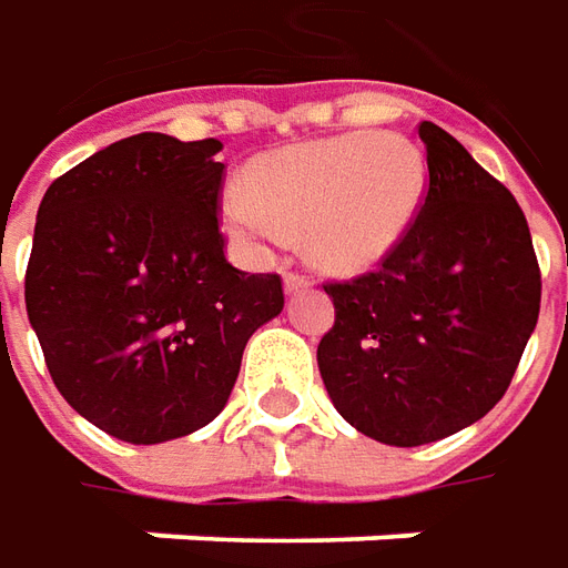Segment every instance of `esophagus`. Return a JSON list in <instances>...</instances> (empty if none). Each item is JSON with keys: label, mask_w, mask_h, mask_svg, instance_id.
Wrapping results in <instances>:
<instances>
[{"label": "esophagus", "mask_w": 568, "mask_h": 568, "mask_svg": "<svg viewBox=\"0 0 568 568\" xmlns=\"http://www.w3.org/2000/svg\"><path fill=\"white\" fill-rule=\"evenodd\" d=\"M283 283H285V292H298V288H307L311 285V276H304V273H285L283 276Z\"/></svg>", "instance_id": "1"}]
</instances>
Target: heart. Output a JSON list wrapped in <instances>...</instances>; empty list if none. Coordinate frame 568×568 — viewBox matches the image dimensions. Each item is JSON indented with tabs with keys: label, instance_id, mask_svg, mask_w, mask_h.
<instances>
[{
	"label": "heart",
	"instance_id": "heart-1",
	"mask_svg": "<svg viewBox=\"0 0 568 568\" xmlns=\"http://www.w3.org/2000/svg\"><path fill=\"white\" fill-rule=\"evenodd\" d=\"M427 185L424 153L393 131H348L261 156L244 191L225 197V223L245 242L302 232L314 264L355 273L405 235Z\"/></svg>",
	"mask_w": 568,
	"mask_h": 568
}]
</instances>
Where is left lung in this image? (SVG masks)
<instances>
[{
  "mask_svg": "<svg viewBox=\"0 0 568 568\" xmlns=\"http://www.w3.org/2000/svg\"><path fill=\"white\" fill-rule=\"evenodd\" d=\"M427 185L381 264L323 292L317 345L333 405L355 430L420 446L484 418L509 389L540 311L528 220L453 134L420 122Z\"/></svg>",
  "mask_w": 568,
  "mask_h": 568,
  "instance_id": "left-lung-1",
  "label": "left lung"
}]
</instances>
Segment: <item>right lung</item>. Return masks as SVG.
<instances>
[{"instance_id": "1", "label": "right lung", "mask_w": 568, "mask_h": 568, "mask_svg": "<svg viewBox=\"0 0 568 568\" xmlns=\"http://www.w3.org/2000/svg\"><path fill=\"white\" fill-rule=\"evenodd\" d=\"M216 138L144 131L59 175L37 210L28 317L55 389L125 443L223 412L242 352L283 311L276 273L225 261Z\"/></svg>"}]
</instances>
